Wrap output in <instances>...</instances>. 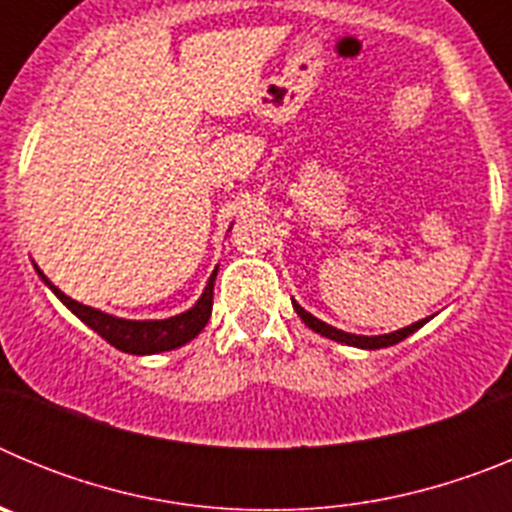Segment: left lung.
I'll return each instance as SVG.
<instances>
[{
    "label": "left lung",
    "instance_id": "obj_1",
    "mask_svg": "<svg viewBox=\"0 0 512 512\" xmlns=\"http://www.w3.org/2000/svg\"><path fill=\"white\" fill-rule=\"evenodd\" d=\"M292 307H295V310H297V315H300V318H302V323H305L310 330H315V333H320V336L330 338V341L346 343V346L366 348V351H374V348L395 346V343L405 341V338H408V336H413L415 330L423 328V325L428 323V318H425V320H418V323L408 325V328H400V330H392V333H384V336H356V333H346V330H338V328H333V325L323 323V320L315 318L312 312H307L305 307L297 305L295 300H292Z\"/></svg>",
    "mask_w": 512,
    "mask_h": 512
}]
</instances>
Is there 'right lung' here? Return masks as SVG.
<instances>
[{
    "label": "right lung",
    "mask_w": 512,
    "mask_h": 512,
    "mask_svg": "<svg viewBox=\"0 0 512 512\" xmlns=\"http://www.w3.org/2000/svg\"><path fill=\"white\" fill-rule=\"evenodd\" d=\"M35 271L38 277L43 279V284L51 289L53 295L63 302L74 312L76 318L84 325L99 333L107 343H112L115 348L125 351V354L133 356H151V354H164V351H174V348L184 346L192 338H197L202 333V328L207 325L212 315V289H215V277H217V266L210 274L205 284V292L200 295V300L194 302L189 310L179 312V315H171V318L164 320H128V318H117V315H110V312H102L97 307L81 305V302L71 300L69 295H63L61 289L45 277L43 271L35 264Z\"/></svg>",
    "instance_id": "add662e5"
}]
</instances>
